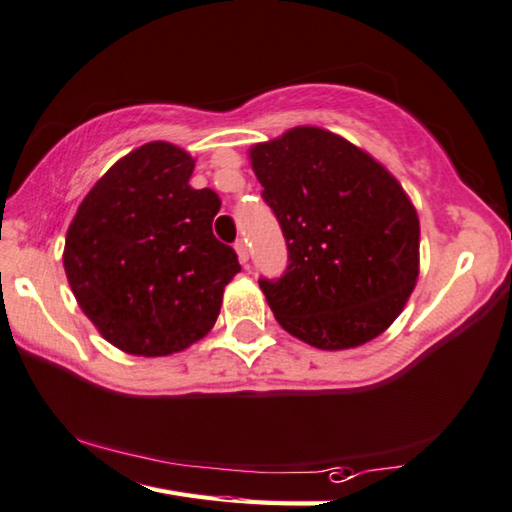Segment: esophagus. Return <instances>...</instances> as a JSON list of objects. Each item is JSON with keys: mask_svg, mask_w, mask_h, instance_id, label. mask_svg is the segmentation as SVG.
<instances>
[{"mask_svg": "<svg viewBox=\"0 0 512 512\" xmlns=\"http://www.w3.org/2000/svg\"><path fill=\"white\" fill-rule=\"evenodd\" d=\"M235 250H237L239 262H241V264H246V262H248V246H246V241H244V239H239L237 244H235Z\"/></svg>", "mask_w": 512, "mask_h": 512, "instance_id": "34e87169", "label": "esophagus"}]
</instances>
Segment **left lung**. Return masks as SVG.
Here are the masks:
<instances>
[{
	"label": "left lung",
	"instance_id": "8db88e82",
	"mask_svg": "<svg viewBox=\"0 0 512 512\" xmlns=\"http://www.w3.org/2000/svg\"><path fill=\"white\" fill-rule=\"evenodd\" d=\"M250 165L288 248L284 275L259 280L275 320L327 351L380 336L418 277L421 228L401 183L347 138L306 125L250 147Z\"/></svg>",
	"mask_w": 512,
	"mask_h": 512
}]
</instances>
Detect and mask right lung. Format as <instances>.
<instances>
[{
  "label": "right lung",
  "instance_id": "add662e5",
  "mask_svg": "<svg viewBox=\"0 0 512 512\" xmlns=\"http://www.w3.org/2000/svg\"><path fill=\"white\" fill-rule=\"evenodd\" d=\"M192 156L145 143L102 174L64 241V273L100 336L134 356H167L215 327L241 266L212 235L217 192L194 190Z\"/></svg>",
  "mask_w": 512,
  "mask_h": 512
}]
</instances>
